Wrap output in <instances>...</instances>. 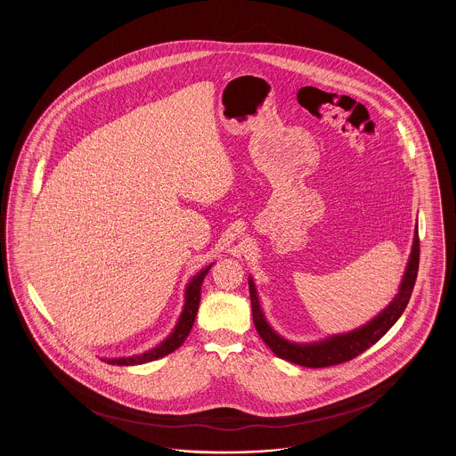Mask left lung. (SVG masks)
<instances>
[{"label":"left lung","instance_id":"1","mask_svg":"<svg viewBox=\"0 0 456 456\" xmlns=\"http://www.w3.org/2000/svg\"><path fill=\"white\" fill-rule=\"evenodd\" d=\"M419 232L415 225L413 232L412 251L407 261L402 282L398 287L396 296L381 313H378L366 325L359 326L347 333H337L330 335L322 340L309 342V344H297L290 342L281 337L270 323L266 322L263 309H261L256 285L253 282V277L248 279L249 282V296H251V309H253V322L256 326V331L260 333L263 342L272 348V352L285 359L289 362L305 366V368H326L335 366L340 362L350 361L374 346L391 326L398 322L402 313L405 311L409 299L412 296L413 285L417 279L419 270Z\"/></svg>","mask_w":456,"mask_h":456}]
</instances>
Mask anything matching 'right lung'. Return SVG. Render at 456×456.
<instances>
[{
    "instance_id": "1",
    "label": "right lung",
    "mask_w": 456,
    "mask_h": 456,
    "mask_svg": "<svg viewBox=\"0 0 456 456\" xmlns=\"http://www.w3.org/2000/svg\"><path fill=\"white\" fill-rule=\"evenodd\" d=\"M214 266V263L207 265L205 268H201L196 275L191 277V281L184 289V305L183 311L177 318V323L173 328V331L155 347L149 348L142 354H134L128 357H102L104 362L114 364V366H138V364H145V362H152L164 355H169L175 348L181 347L186 340V337L190 335L193 323H195L196 313H198V305H200V297H201V283L205 275L208 273V270Z\"/></svg>"
}]
</instances>
